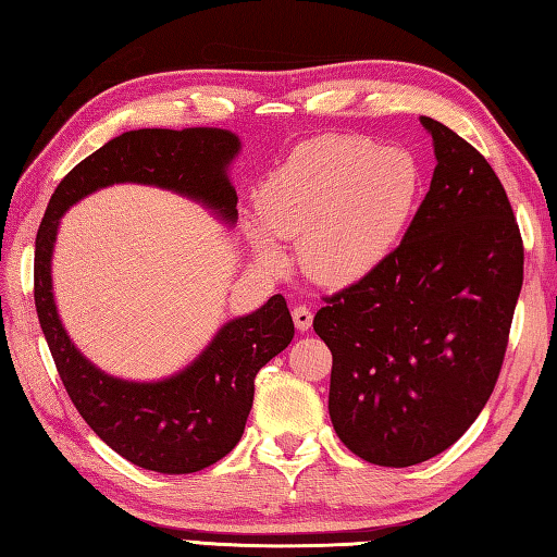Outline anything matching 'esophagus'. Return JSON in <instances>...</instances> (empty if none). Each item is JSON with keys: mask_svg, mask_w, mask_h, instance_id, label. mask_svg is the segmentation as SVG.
<instances>
[{"mask_svg": "<svg viewBox=\"0 0 557 557\" xmlns=\"http://www.w3.org/2000/svg\"><path fill=\"white\" fill-rule=\"evenodd\" d=\"M293 322L295 326L300 329V332H308L312 326V312L310 308H305V305H298V308H293Z\"/></svg>", "mask_w": 557, "mask_h": 557, "instance_id": "esophagus-1", "label": "esophagus"}]
</instances>
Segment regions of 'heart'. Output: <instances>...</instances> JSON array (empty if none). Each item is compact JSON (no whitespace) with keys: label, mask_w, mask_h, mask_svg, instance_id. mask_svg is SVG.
Masks as SVG:
<instances>
[{"label":"heart","mask_w":557,"mask_h":557,"mask_svg":"<svg viewBox=\"0 0 557 557\" xmlns=\"http://www.w3.org/2000/svg\"><path fill=\"white\" fill-rule=\"evenodd\" d=\"M421 197L423 168L411 151L322 136L267 175L257 219L271 237L298 243L305 274L338 288L368 278L399 249ZM252 247L267 269L283 264L262 231H252Z\"/></svg>","instance_id":"1"}]
</instances>
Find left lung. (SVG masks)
Returning <instances> with one entry per match:
<instances>
[{
	"mask_svg": "<svg viewBox=\"0 0 557 557\" xmlns=\"http://www.w3.org/2000/svg\"><path fill=\"white\" fill-rule=\"evenodd\" d=\"M437 168L399 249L324 295L314 332L332 350L329 416L360 459L404 469L437 457L500 377L524 281V243L491 163L421 117Z\"/></svg>",
	"mask_w": 557,
	"mask_h": 557,
	"instance_id": "left-lung-1",
	"label": "left lung"
}]
</instances>
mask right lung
Wrapping results in <instances>:
<instances>
[{
	"label": "right lung",
	"instance_id": "right-lung-1",
	"mask_svg": "<svg viewBox=\"0 0 557 557\" xmlns=\"http://www.w3.org/2000/svg\"><path fill=\"white\" fill-rule=\"evenodd\" d=\"M240 149L225 129L124 132L72 168L42 215L33 262L38 320L66 394L94 433L136 467L195 473L240 442L255 399V377L290 344L295 326L283 295L225 324L209 348L175 377L124 382L78 354L57 317L50 259L60 215L82 197L115 183H144L199 199L231 223L237 195L225 168Z\"/></svg>",
	"mask_w": 557,
	"mask_h": 557
}]
</instances>
